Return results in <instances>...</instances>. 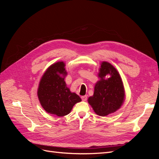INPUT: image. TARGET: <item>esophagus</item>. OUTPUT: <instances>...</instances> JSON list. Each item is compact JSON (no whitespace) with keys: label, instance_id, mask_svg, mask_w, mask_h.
<instances>
[{"label":"esophagus","instance_id":"34e87169","mask_svg":"<svg viewBox=\"0 0 159 159\" xmlns=\"http://www.w3.org/2000/svg\"><path fill=\"white\" fill-rule=\"evenodd\" d=\"M81 99H82L83 101H86V100H87V99H88L87 95H83V96H81Z\"/></svg>","mask_w":159,"mask_h":159}]
</instances>
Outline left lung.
Here are the masks:
<instances>
[{
  "mask_svg": "<svg viewBox=\"0 0 159 159\" xmlns=\"http://www.w3.org/2000/svg\"><path fill=\"white\" fill-rule=\"evenodd\" d=\"M107 74L111 76L105 80ZM99 76L102 79L95 84L93 95L89 98L88 102L96 114L106 116L117 111L123 104V85L117 70L108 62L103 61L101 64Z\"/></svg>",
  "mask_w": 159,
  "mask_h": 159,
  "instance_id": "obj_1",
  "label": "left lung"
}]
</instances>
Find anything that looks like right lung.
Returning a JSON list of instances; mask_svg holds the SVG:
<instances>
[{
    "label": "right lung",
    "mask_w": 159,
    "mask_h": 159,
    "mask_svg": "<svg viewBox=\"0 0 159 159\" xmlns=\"http://www.w3.org/2000/svg\"><path fill=\"white\" fill-rule=\"evenodd\" d=\"M64 66L63 61L50 66L43 75L38 90L42 107L48 113L59 117L69 114L74 105L81 101L79 95L71 93L66 86L64 76L67 72Z\"/></svg>",
    "instance_id": "add662e5"
}]
</instances>
